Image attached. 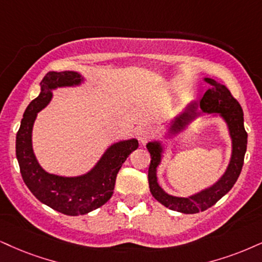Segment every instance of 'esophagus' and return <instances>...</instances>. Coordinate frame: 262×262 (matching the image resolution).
Instances as JSON below:
<instances>
[{
  "label": "esophagus",
  "mask_w": 262,
  "mask_h": 262,
  "mask_svg": "<svg viewBox=\"0 0 262 262\" xmlns=\"http://www.w3.org/2000/svg\"><path fill=\"white\" fill-rule=\"evenodd\" d=\"M153 136V131L149 127H142L140 131L137 132V140L140 142L141 146H144L148 141L150 140V137Z\"/></svg>",
  "instance_id": "1"
}]
</instances>
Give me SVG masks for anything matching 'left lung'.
<instances>
[{"label": "left lung", "instance_id": "8db88e82", "mask_svg": "<svg viewBox=\"0 0 262 262\" xmlns=\"http://www.w3.org/2000/svg\"><path fill=\"white\" fill-rule=\"evenodd\" d=\"M204 80L210 85V89L206 90L203 98L200 99V103L190 102L185 111L171 121L167 135L176 136L185 130L190 122L202 114L199 109L208 114L220 115L230 131L232 154L227 169L224 175L217 180V182L186 198L167 194L159 186L157 177V169L161 163L164 147L161 146L159 141L149 142L147 144V149L151 158L149 169H148V182H149L150 193L164 206L175 211L183 212V214H196L199 211H204L210 206L216 204L225 194H227L241 175L245 151H247L248 134L244 128L243 109L241 104L225 85H221L210 77H205Z\"/></svg>", "mask_w": 262, "mask_h": 262}]
</instances>
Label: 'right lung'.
Returning <instances> with one entry per match:
<instances>
[{"mask_svg":"<svg viewBox=\"0 0 262 262\" xmlns=\"http://www.w3.org/2000/svg\"><path fill=\"white\" fill-rule=\"evenodd\" d=\"M83 81L76 72H50L41 81V92L30 102L23 115L15 140V154L25 185L41 203L64 215H85L105 204L114 192L119 170L131 151L138 148L136 138L112 144L89 172L64 177L42 169L32 149V126L37 113L52 99L58 87L79 86Z\"/></svg>","mask_w":262,"mask_h":262,"instance_id":"add662e5","label":"right lung"}]
</instances>
